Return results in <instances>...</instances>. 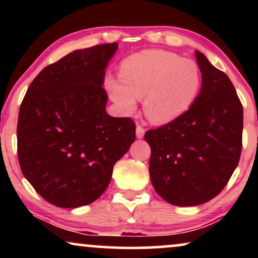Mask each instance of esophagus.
<instances>
[{
    "mask_svg": "<svg viewBox=\"0 0 258 258\" xmlns=\"http://www.w3.org/2000/svg\"><path fill=\"white\" fill-rule=\"evenodd\" d=\"M144 133H146V129H144L142 125L137 124V126H136V136L139 137V139H142V137L144 136Z\"/></svg>",
    "mask_w": 258,
    "mask_h": 258,
    "instance_id": "obj_1",
    "label": "esophagus"
}]
</instances>
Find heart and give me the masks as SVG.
I'll return each mask as SVG.
<instances>
[{
    "label": "heart",
    "mask_w": 258,
    "mask_h": 258,
    "mask_svg": "<svg viewBox=\"0 0 258 258\" xmlns=\"http://www.w3.org/2000/svg\"><path fill=\"white\" fill-rule=\"evenodd\" d=\"M121 79L105 83L111 100L125 114L144 97V112L151 122L164 124L184 115L199 97L202 74L192 59L165 50H144L126 57Z\"/></svg>",
    "instance_id": "heart-1"
}]
</instances>
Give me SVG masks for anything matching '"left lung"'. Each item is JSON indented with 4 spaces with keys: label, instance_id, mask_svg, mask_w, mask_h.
I'll return each mask as SVG.
<instances>
[{
    "label": "left lung",
    "instance_id": "obj_1",
    "mask_svg": "<svg viewBox=\"0 0 258 258\" xmlns=\"http://www.w3.org/2000/svg\"><path fill=\"white\" fill-rule=\"evenodd\" d=\"M202 88L192 107L174 121L148 130L150 179L168 203L199 206L217 196L242 151L243 107L223 72L196 51Z\"/></svg>",
    "mask_w": 258,
    "mask_h": 258
}]
</instances>
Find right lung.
<instances>
[{
  "label": "right lung",
  "instance_id": "add662e5",
  "mask_svg": "<svg viewBox=\"0 0 258 258\" xmlns=\"http://www.w3.org/2000/svg\"><path fill=\"white\" fill-rule=\"evenodd\" d=\"M118 44L70 52L35 77L21 103L17 155L21 170L49 203L77 208L96 201L114 164L136 139L130 117L105 112L104 69Z\"/></svg>",
  "mask_w": 258,
  "mask_h": 258
}]
</instances>
